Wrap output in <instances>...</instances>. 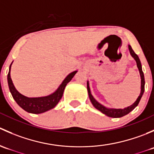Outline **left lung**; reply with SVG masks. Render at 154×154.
I'll return each mask as SVG.
<instances>
[{"mask_svg": "<svg viewBox=\"0 0 154 154\" xmlns=\"http://www.w3.org/2000/svg\"><path fill=\"white\" fill-rule=\"evenodd\" d=\"M128 48H129V51H130V55L133 57V58L136 60V65H137L138 69L139 71V74H140V77H141V91H140V94L138 97V98L136 99V101L133 103L130 106L125 107L124 109H114V108H107V107L104 106L103 105H102L101 103H100L99 102H97L95 99L94 98V97L92 96L91 93V90H90V87H89V83L88 81H87V90H88V97H89L90 100H91V103H92L93 106H94V108L97 109V110L101 112L103 114L106 115V116L108 117H111V118H121L123 117V116H126V115L128 114L129 112H130L131 111H133L137 105L139 104V101H140L141 98H142V95L144 94V73L142 71V64H141L140 60H139V57H138L137 54H135V52L133 51V50L132 49L131 46L128 45Z\"/></svg>", "mask_w": 154, "mask_h": 154, "instance_id": "1", "label": "left lung"}]
</instances>
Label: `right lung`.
Instances as JSON below:
<instances>
[{"label":"right lung","mask_w":154,"mask_h":154,"mask_svg":"<svg viewBox=\"0 0 154 154\" xmlns=\"http://www.w3.org/2000/svg\"><path fill=\"white\" fill-rule=\"evenodd\" d=\"M13 63V62H12ZM12 63H11L9 69L8 75H7V81H8V86L10 91L12 94V97L15 100L18 105L20 107L25 110L26 112L32 114H40L45 112H47L51 109L54 108L59 103L60 99L63 97V92H64L65 88L66 85L71 80V79L74 77L77 71H74L73 72L70 73L64 79L60 86L57 88L54 92L47 96H43V97H28L23 95L21 93L18 92L15 88L13 83L12 81V79L10 77V70L11 66Z\"/></svg>","instance_id":"obj_1"}]
</instances>
